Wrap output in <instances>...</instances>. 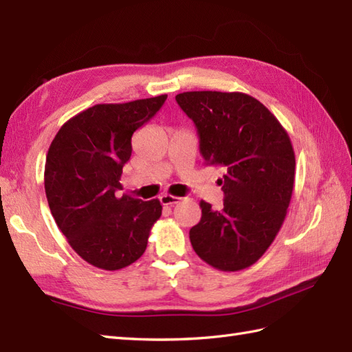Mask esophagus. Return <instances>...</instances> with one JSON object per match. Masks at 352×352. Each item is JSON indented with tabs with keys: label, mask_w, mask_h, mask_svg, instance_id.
Segmentation results:
<instances>
[{
	"label": "esophagus",
	"mask_w": 352,
	"mask_h": 352,
	"mask_svg": "<svg viewBox=\"0 0 352 352\" xmlns=\"http://www.w3.org/2000/svg\"><path fill=\"white\" fill-rule=\"evenodd\" d=\"M180 199H182V198L172 197V195H162V197H160V203H162L163 206H174V204H177Z\"/></svg>",
	"instance_id": "esophagus-1"
}]
</instances>
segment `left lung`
I'll use <instances>...</instances> for the list:
<instances>
[{"label":"left lung","instance_id":"1","mask_svg":"<svg viewBox=\"0 0 352 352\" xmlns=\"http://www.w3.org/2000/svg\"><path fill=\"white\" fill-rule=\"evenodd\" d=\"M178 106L197 126L199 153L221 166L223 208L201 201L190 243L219 271H241L263 256L286 218L295 182V153L271 111L241 92H183Z\"/></svg>","mask_w":352,"mask_h":352}]
</instances>
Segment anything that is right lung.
<instances>
[{
	"label": "right lung",
	"mask_w": 352,
	"mask_h": 352,
	"mask_svg": "<svg viewBox=\"0 0 352 352\" xmlns=\"http://www.w3.org/2000/svg\"><path fill=\"white\" fill-rule=\"evenodd\" d=\"M168 95L124 104H96L71 118L56 134L45 163V193L57 227L78 256L116 271L146 250L149 230L160 218L159 199L116 197L131 136Z\"/></svg>",
	"instance_id": "add662e5"
}]
</instances>
